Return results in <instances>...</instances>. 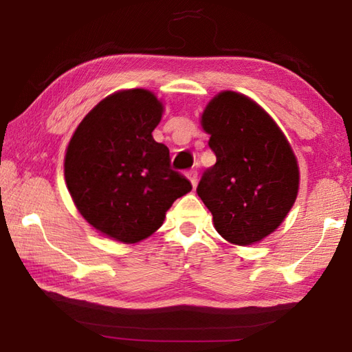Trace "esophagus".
Listing matches in <instances>:
<instances>
[{
	"instance_id": "esophagus-1",
	"label": "esophagus",
	"mask_w": 352,
	"mask_h": 352,
	"mask_svg": "<svg viewBox=\"0 0 352 352\" xmlns=\"http://www.w3.org/2000/svg\"><path fill=\"white\" fill-rule=\"evenodd\" d=\"M186 175H188V178L190 180V183H192V186L195 188V184H197V170L190 169V170L186 172Z\"/></svg>"
}]
</instances>
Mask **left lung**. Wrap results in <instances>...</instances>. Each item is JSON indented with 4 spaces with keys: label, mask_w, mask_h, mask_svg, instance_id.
Returning <instances> with one entry per match:
<instances>
[{
    "label": "left lung",
    "mask_w": 352,
    "mask_h": 352,
    "mask_svg": "<svg viewBox=\"0 0 352 352\" xmlns=\"http://www.w3.org/2000/svg\"><path fill=\"white\" fill-rule=\"evenodd\" d=\"M201 126L217 162L201 175L199 197L226 241L259 242L295 204L300 174L290 144L259 105L234 91L208 104Z\"/></svg>",
    "instance_id": "obj_1"
}]
</instances>
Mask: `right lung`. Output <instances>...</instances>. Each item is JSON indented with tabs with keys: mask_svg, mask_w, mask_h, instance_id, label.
Returning a JSON list of instances; mask_svg holds the SVG:
<instances>
[{
	"mask_svg": "<svg viewBox=\"0 0 352 352\" xmlns=\"http://www.w3.org/2000/svg\"><path fill=\"white\" fill-rule=\"evenodd\" d=\"M163 105L151 91L115 93L83 118L65 157L77 210L113 239L135 243L155 233L192 184L170 168L169 148L152 132Z\"/></svg>",
	"mask_w": 352,
	"mask_h": 352,
	"instance_id": "right-lung-1",
	"label": "right lung"
}]
</instances>
